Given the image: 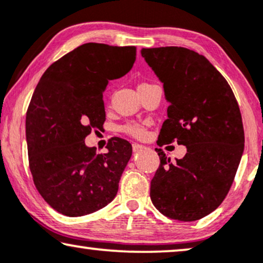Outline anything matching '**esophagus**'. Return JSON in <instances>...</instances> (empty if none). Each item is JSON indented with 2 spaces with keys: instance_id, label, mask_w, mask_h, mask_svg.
<instances>
[{
  "instance_id": "esophagus-1",
  "label": "esophagus",
  "mask_w": 263,
  "mask_h": 263,
  "mask_svg": "<svg viewBox=\"0 0 263 263\" xmlns=\"http://www.w3.org/2000/svg\"><path fill=\"white\" fill-rule=\"evenodd\" d=\"M142 149H145V146L143 145H140V143H133V151H134L135 153L140 152V151Z\"/></svg>"
}]
</instances>
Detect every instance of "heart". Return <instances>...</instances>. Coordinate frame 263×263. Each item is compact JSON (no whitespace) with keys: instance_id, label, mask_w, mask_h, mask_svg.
<instances>
[{"instance_id":"b5f03b06","label":"heart","mask_w":263,"mask_h":263,"mask_svg":"<svg viewBox=\"0 0 263 263\" xmlns=\"http://www.w3.org/2000/svg\"><path fill=\"white\" fill-rule=\"evenodd\" d=\"M151 84H147V82H141L139 85V87H146V86H149ZM138 87V88H139ZM121 130L125 133V134L134 136V138H143L146 135V127L139 122H128L124 125H122Z\"/></svg>"}]
</instances>
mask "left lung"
Instances as JSON below:
<instances>
[{
	"label": "left lung",
	"instance_id": "left-lung-1",
	"mask_svg": "<svg viewBox=\"0 0 263 263\" xmlns=\"http://www.w3.org/2000/svg\"><path fill=\"white\" fill-rule=\"evenodd\" d=\"M164 84L170 105L160 129V147H186L172 163L161 148L151 181V200L165 217L195 221L220 206L235 179L244 149L238 103L225 78L206 57L181 46L142 49Z\"/></svg>",
	"mask_w": 263,
	"mask_h": 263
}]
</instances>
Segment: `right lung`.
<instances>
[{
  "mask_svg": "<svg viewBox=\"0 0 263 263\" xmlns=\"http://www.w3.org/2000/svg\"><path fill=\"white\" fill-rule=\"evenodd\" d=\"M136 59L135 46L82 44L53 62L39 80L26 112L28 164L43 199L67 217L105 207L116 196L132 157L127 140L112 138L109 152L85 145L105 122L103 92Z\"/></svg>",
  "mask_w": 263,
  "mask_h": 263,
  "instance_id": "obj_1",
  "label": "right lung"
}]
</instances>
